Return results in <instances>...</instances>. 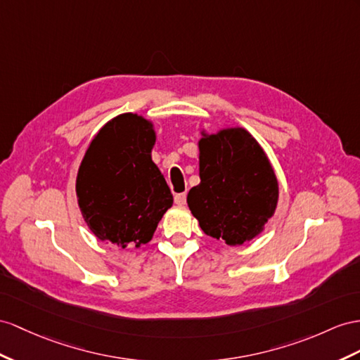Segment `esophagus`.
Instances as JSON below:
<instances>
[{
    "mask_svg": "<svg viewBox=\"0 0 360 360\" xmlns=\"http://www.w3.org/2000/svg\"><path fill=\"white\" fill-rule=\"evenodd\" d=\"M186 200H187V195L186 193H179V195L174 196V204L176 205H186Z\"/></svg>",
    "mask_w": 360,
    "mask_h": 360,
    "instance_id": "esophagus-1",
    "label": "esophagus"
}]
</instances>
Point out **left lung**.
I'll return each mask as SVG.
<instances>
[{
	"label": "left lung",
	"mask_w": 360,
	"mask_h": 360,
	"mask_svg": "<svg viewBox=\"0 0 360 360\" xmlns=\"http://www.w3.org/2000/svg\"><path fill=\"white\" fill-rule=\"evenodd\" d=\"M199 186L188 191L191 214L207 236L240 246L264 231L278 205V179L260 143L242 126L200 129Z\"/></svg>",
	"instance_id": "left-lung-1"
}]
</instances>
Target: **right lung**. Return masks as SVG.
<instances>
[{
    "mask_svg": "<svg viewBox=\"0 0 360 360\" xmlns=\"http://www.w3.org/2000/svg\"><path fill=\"white\" fill-rule=\"evenodd\" d=\"M153 122L134 112L110 118L92 138L76 178L80 213L98 240L122 248L150 242L173 196L152 161Z\"/></svg>",
    "mask_w": 360,
    "mask_h": 360,
    "instance_id": "right-lung-1",
    "label": "right lung"
}]
</instances>
